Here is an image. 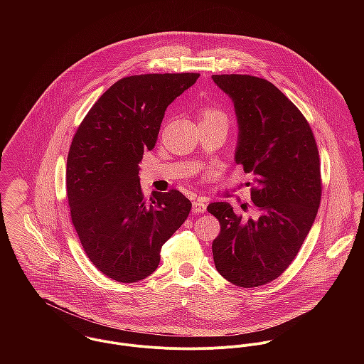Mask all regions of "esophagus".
Returning <instances> with one entry per match:
<instances>
[{"label": "esophagus", "instance_id": "34e87169", "mask_svg": "<svg viewBox=\"0 0 364 364\" xmlns=\"http://www.w3.org/2000/svg\"><path fill=\"white\" fill-rule=\"evenodd\" d=\"M206 208H208V202H206L205 199H198V200H195L193 205H192V210H193L195 213H205Z\"/></svg>", "mask_w": 364, "mask_h": 364}]
</instances>
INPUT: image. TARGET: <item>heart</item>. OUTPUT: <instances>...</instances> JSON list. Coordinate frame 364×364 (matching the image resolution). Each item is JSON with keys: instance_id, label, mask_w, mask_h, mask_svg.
Instances as JSON below:
<instances>
[{"instance_id": "obj_1", "label": "heart", "mask_w": 364, "mask_h": 364, "mask_svg": "<svg viewBox=\"0 0 364 364\" xmlns=\"http://www.w3.org/2000/svg\"><path fill=\"white\" fill-rule=\"evenodd\" d=\"M208 120H221L224 123H227V114L215 107H208L202 112V122H208Z\"/></svg>"}]
</instances>
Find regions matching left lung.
<instances>
[{
	"instance_id": "8db88e82",
	"label": "left lung",
	"mask_w": 364,
	"mask_h": 364,
	"mask_svg": "<svg viewBox=\"0 0 364 364\" xmlns=\"http://www.w3.org/2000/svg\"><path fill=\"white\" fill-rule=\"evenodd\" d=\"M211 78L234 102L235 162L254 175L251 200L260 213L244 220L230 203L208 205L221 227L214 264L230 283L258 287L290 266L311 230L322 193L318 147L304 114L272 82L245 74Z\"/></svg>"
}]
</instances>
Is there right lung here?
<instances>
[{"label": "right lung", "instance_id": "1", "mask_svg": "<svg viewBox=\"0 0 364 364\" xmlns=\"http://www.w3.org/2000/svg\"><path fill=\"white\" fill-rule=\"evenodd\" d=\"M199 75L124 77L94 104L73 137L65 172L71 221L87 257L116 282L150 276L162 245L192 208L175 189L153 192L147 203L139 164L156 146L168 105Z\"/></svg>", "mask_w": 364, "mask_h": 364}]
</instances>
